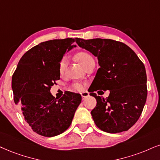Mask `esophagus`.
Segmentation results:
<instances>
[{"label":"esophagus","mask_w":160,"mask_h":160,"mask_svg":"<svg viewBox=\"0 0 160 160\" xmlns=\"http://www.w3.org/2000/svg\"><path fill=\"white\" fill-rule=\"evenodd\" d=\"M81 95H82V98L84 99V98H88V96H90V94H89V92H82V93H81Z\"/></svg>","instance_id":"34e87169"}]
</instances>
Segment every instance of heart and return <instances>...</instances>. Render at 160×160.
Returning <instances> with one entry per match:
<instances>
[{
	"label": "heart",
	"mask_w": 160,
	"mask_h": 160,
	"mask_svg": "<svg viewBox=\"0 0 160 160\" xmlns=\"http://www.w3.org/2000/svg\"><path fill=\"white\" fill-rule=\"evenodd\" d=\"M76 58L77 60L78 61V62H79L83 67L85 66L88 62H90V61L93 60V58H92V56L85 52H78V54L76 55ZM67 64H68V59H67L66 57H64V58L61 59V61L59 62V64H58L59 73L60 74L64 73L65 69H66ZM72 87L74 90H78V91H81V90L84 89V84L78 83V82H77V83L72 84Z\"/></svg>",
	"instance_id": "heart-1"
}]
</instances>
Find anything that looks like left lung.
Here are the masks:
<instances>
[{
  "instance_id": "1",
  "label": "left lung",
  "mask_w": 160,
  "mask_h": 160,
  "mask_svg": "<svg viewBox=\"0 0 160 160\" xmlns=\"http://www.w3.org/2000/svg\"><path fill=\"white\" fill-rule=\"evenodd\" d=\"M76 42L97 57L100 68L90 87L96 106L91 115L96 126L110 133L131 128L141 116L147 98L145 68L137 55L124 43L111 39L76 38ZM110 90L106 99L94 92Z\"/></svg>"
}]
</instances>
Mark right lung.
Instances as JSON below:
<instances>
[{"label": "right lung", "mask_w": 160, "mask_h": 160, "mask_svg": "<svg viewBox=\"0 0 160 160\" xmlns=\"http://www.w3.org/2000/svg\"><path fill=\"white\" fill-rule=\"evenodd\" d=\"M74 38L41 42L24 53L12 78L14 101L20 103L25 121L39 135L52 137L70 127L82 102L80 94L66 91L59 99L50 88L60 79L58 64Z\"/></svg>", "instance_id": "add662e5"}]
</instances>
